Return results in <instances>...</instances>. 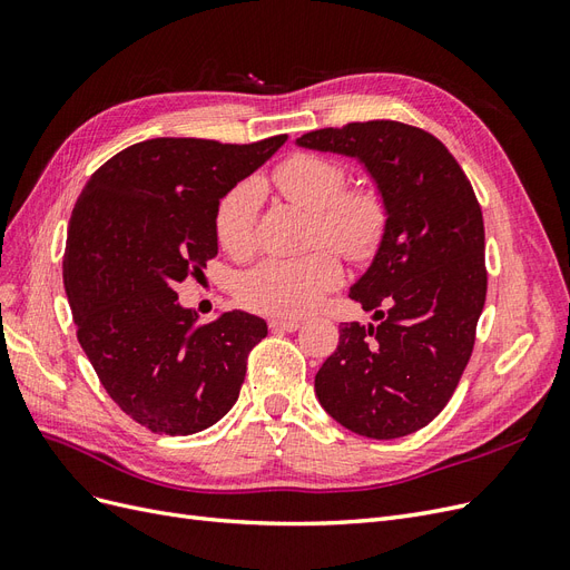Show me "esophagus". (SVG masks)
I'll list each match as a JSON object with an SVG mask.
<instances>
[{
  "label": "esophagus",
  "instance_id": "obj_1",
  "mask_svg": "<svg viewBox=\"0 0 570 570\" xmlns=\"http://www.w3.org/2000/svg\"><path fill=\"white\" fill-rule=\"evenodd\" d=\"M302 323L295 318H268L271 331H281V333H295Z\"/></svg>",
  "mask_w": 570,
  "mask_h": 570
}]
</instances>
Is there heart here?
<instances>
[{
	"mask_svg": "<svg viewBox=\"0 0 570 570\" xmlns=\"http://www.w3.org/2000/svg\"><path fill=\"white\" fill-rule=\"evenodd\" d=\"M271 183L278 193L314 214L312 243L333 247L350 262H368L381 249L387 233V202L375 185H347L342 161L321 154L299 151L275 166ZM258 189L239 183L220 199L214 228L218 245L230 256L254 252ZM342 268L331 249H314L302 256H266L239 273L237 299L254 312L302 316L318 299L337 287Z\"/></svg>",
	"mask_w": 570,
	"mask_h": 570,
	"instance_id": "obj_1",
	"label": "heart"
}]
</instances>
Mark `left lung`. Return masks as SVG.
Returning a JSON list of instances; mask_svg holds the SVG:
<instances>
[{
	"instance_id": "obj_1",
	"label": "left lung",
	"mask_w": 570,
	"mask_h": 570,
	"mask_svg": "<svg viewBox=\"0 0 570 570\" xmlns=\"http://www.w3.org/2000/svg\"><path fill=\"white\" fill-rule=\"evenodd\" d=\"M354 157L387 202V233L350 297L377 325L342 323L316 373L321 406L356 435L416 433L452 400L485 306V226L463 168L435 135L366 120L302 135Z\"/></svg>"
}]
</instances>
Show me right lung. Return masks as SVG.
Segmentation results:
<instances>
[{"instance_id":"1","label":"right lung","mask_w":570,"mask_h":570,"mask_svg":"<svg viewBox=\"0 0 570 570\" xmlns=\"http://www.w3.org/2000/svg\"><path fill=\"white\" fill-rule=\"evenodd\" d=\"M285 140L154 137L99 166L76 202L63 285L78 342L120 411L151 433H199L237 402L266 321L228 312L197 325L174 287L204 275L220 199Z\"/></svg>"}]
</instances>
